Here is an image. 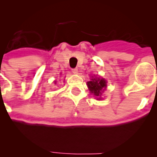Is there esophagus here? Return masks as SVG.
<instances>
[{
    "instance_id": "esophagus-1",
    "label": "esophagus",
    "mask_w": 157,
    "mask_h": 157,
    "mask_svg": "<svg viewBox=\"0 0 157 157\" xmlns=\"http://www.w3.org/2000/svg\"><path fill=\"white\" fill-rule=\"evenodd\" d=\"M71 71L74 74H78V68H73Z\"/></svg>"
}]
</instances>
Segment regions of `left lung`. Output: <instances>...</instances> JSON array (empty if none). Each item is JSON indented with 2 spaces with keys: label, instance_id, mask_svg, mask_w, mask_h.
I'll use <instances>...</instances> for the list:
<instances>
[{
  "label": "left lung",
  "instance_id": "1",
  "mask_svg": "<svg viewBox=\"0 0 157 157\" xmlns=\"http://www.w3.org/2000/svg\"><path fill=\"white\" fill-rule=\"evenodd\" d=\"M87 86L90 94H93L97 100H101V95L106 89L107 82L103 78H101L92 76L90 81L87 82Z\"/></svg>",
  "mask_w": 157,
  "mask_h": 157
}]
</instances>
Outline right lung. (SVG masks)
Segmentation results:
<instances>
[{
	"instance_id": "1",
	"label": "right lung",
	"mask_w": 157,
	"mask_h": 157,
	"mask_svg": "<svg viewBox=\"0 0 157 157\" xmlns=\"http://www.w3.org/2000/svg\"><path fill=\"white\" fill-rule=\"evenodd\" d=\"M55 83H56V82H55Z\"/></svg>"
}]
</instances>
